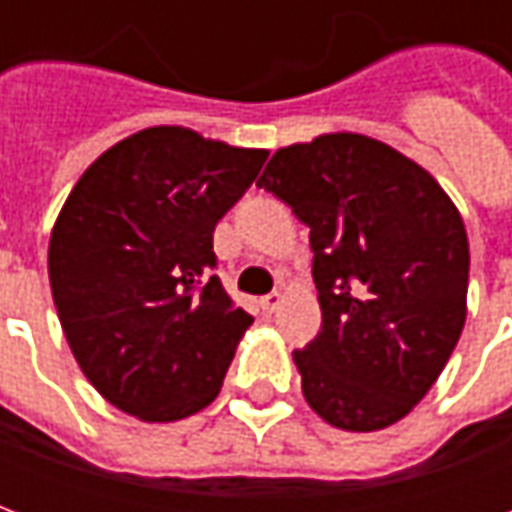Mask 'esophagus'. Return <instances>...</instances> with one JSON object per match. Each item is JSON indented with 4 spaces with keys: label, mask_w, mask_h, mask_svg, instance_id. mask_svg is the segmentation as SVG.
Here are the masks:
<instances>
[{
    "label": "esophagus",
    "mask_w": 512,
    "mask_h": 512,
    "mask_svg": "<svg viewBox=\"0 0 512 512\" xmlns=\"http://www.w3.org/2000/svg\"><path fill=\"white\" fill-rule=\"evenodd\" d=\"M260 304H263V310L266 312L279 310V304H282V293H279V290H274V293L263 296V299H260Z\"/></svg>",
    "instance_id": "1"
}]
</instances>
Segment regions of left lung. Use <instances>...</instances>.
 <instances>
[{
  "mask_svg": "<svg viewBox=\"0 0 512 512\" xmlns=\"http://www.w3.org/2000/svg\"><path fill=\"white\" fill-rule=\"evenodd\" d=\"M257 186L310 227L323 323L293 359L312 411L359 433L403 419L466 321L458 208L419 164L362 134L282 147Z\"/></svg>",
  "mask_w": 512,
  "mask_h": 512,
  "instance_id": "obj_1",
  "label": "left lung"
}]
</instances>
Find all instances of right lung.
I'll list each match as a JSON object with an SVG mask.
<instances>
[{"mask_svg":"<svg viewBox=\"0 0 512 512\" xmlns=\"http://www.w3.org/2000/svg\"><path fill=\"white\" fill-rule=\"evenodd\" d=\"M266 158L156 126L109 147L68 194L51 296L82 373L120 411L175 422L219 395L255 318L213 274V230Z\"/></svg>","mask_w":512,"mask_h":512,"instance_id":"1","label":"right lung"}]
</instances>
